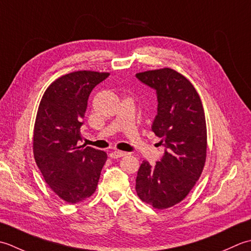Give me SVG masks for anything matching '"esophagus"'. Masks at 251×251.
Here are the masks:
<instances>
[{
    "label": "esophagus",
    "instance_id": "obj_1",
    "mask_svg": "<svg viewBox=\"0 0 251 251\" xmlns=\"http://www.w3.org/2000/svg\"><path fill=\"white\" fill-rule=\"evenodd\" d=\"M126 152H125V151H115L110 152L109 157H110V158H114V159H117V158H121V157H124V156H126Z\"/></svg>",
    "mask_w": 251,
    "mask_h": 251
}]
</instances>
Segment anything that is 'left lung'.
<instances>
[{"instance_id":"obj_1","label":"left lung","mask_w":251,"mask_h":251,"mask_svg":"<svg viewBox=\"0 0 251 251\" xmlns=\"http://www.w3.org/2000/svg\"><path fill=\"white\" fill-rule=\"evenodd\" d=\"M156 90L158 108L151 130L165 154L155 166L143 161L135 190L142 201L167 209L182 201L201 176L207 155V126L201 97L183 75L171 68L136 74Z\"/></svg>"}]
</instances>
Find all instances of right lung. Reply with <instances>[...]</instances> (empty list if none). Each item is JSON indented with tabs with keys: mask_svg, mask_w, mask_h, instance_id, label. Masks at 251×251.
Instances as JSON below:
<instances>
[{
	"mask_svg": "<svg viewBox=\"0 0 251 251\" xmlns=\"http://www.w3.org/2000/svg\"><path fill=\"white\" fill-rule=\"evenodd\" d=\"M108 73L81 70L56 79L40 101L33 155L45 182L59 198L76 203L93 195L107 160L103 151L79 146L92 90Z\"/></svg>",
	"mask_w": 251,
	"mask_h": 251,
	"instance_id": "right-lung-1",
	"label": "right lung"
}]
</instances>
